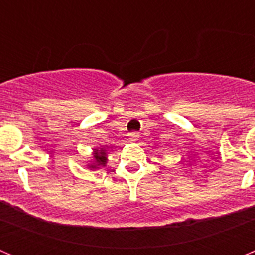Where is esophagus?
Segmentation results:
<instances>
[{
	"instance_id": "obj_1",
	"label": "esophagus",
	"mask_w": 255,
	"mask_h": 255,
	"mask_svg": "<svg viewBox=\"0 0 255 255\" xmlns=\"http://www.w3.org/2000/svg\"><path fill=\"white\" fill-rule=\"evenodd\" d=\"M138 138H139V132L136 131L130 132V139H131V140H138Z\"/></svg>"
}]
</instances>
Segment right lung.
Listing matches in <instances>:
<instances>
[{
  "label": "right lung",
  "instance_id": "add662e5",
  "mask_svg": "<svg viewBox=\"0 0 255 255\" xmlns=\"http://www.w3.org/2000/svg\"><path fill=\"white\" fill-rule=\"evenodd\" d=\"M105 155H106V153L103 149H101V152L100 150L94 149V158H96L97 164H92V168H96L97 166H101V164H102V166H105L106 161H107Z\"/></svg>",
  "mask_w": 255,
  "mask_h": 255
}]
</instances>
